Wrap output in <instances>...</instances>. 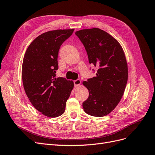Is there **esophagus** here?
Listing matches in <instances>:
<instances>
[{
    "instance_id": "esophagus-1",
    "label": "esophagus",
    "mask_w": 155,
    "mask_h": 155,
    "mask_svg": "<svg viewBox=\"0 0 155 155\" xmlns=\"http://www.w3.org/2000/svg\"><path fill=\"white\" fill-rule=\"evenodd\" d=\"M81 84V80L77 79V80H76V81H74V87H77Z\"/></svg>"
}]
</instances>
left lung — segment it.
Masks as SVG:
<instances>
[{"label":"left lung","instance_id":"1","mask_svg":"<svg viewBox=\"0 0 155 155\" xmlns=\"http://www.w3.org/2000/svg\"><path fill=\"white\" fill-rule=\"evenodd\" d=\"M86 50L89 62L98 68L96 77L84 81L89 96L83 104L90 116L103 117L110 113L123 96L128 77V64L121 45L98 28L77 31Z\"/></svg>","mask_w":155,"mask_h":155}]
</instances>
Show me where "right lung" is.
Here are the masks:
<instances>
[{
	"label": "right lung",
	"instance_id": "obj_1",
	"mask_svg": "<svg viewBox=\"0 0 155 155\" xmlns=\"http://www.w3.org/2000/svg\"><path fill=\"white\" fill-rule=\"evenodd\" d=\"M73 31L72 28L43 33L28 46L24 57L21 77L25 92L34 107L48 117L64 112L74 87L72 81L55 78L59 48Z\"/></svg>",
	"mask_w": 155,
	"mask_h": 155
}]
</instances>
